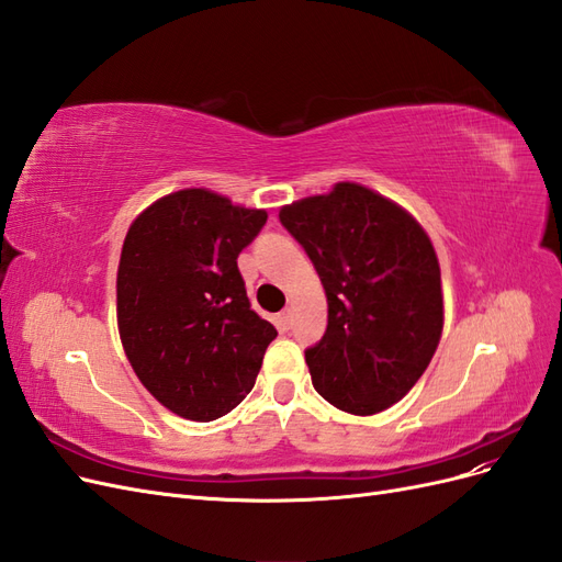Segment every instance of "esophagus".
Returning <instances> with one entry per match:
<instances>
[{
	"label": "esophagus",
	"instance_id": "esophagus-1",
	"mask_svg": "<svg viewBox=\"0 0 562 562\" xmlns=\"http://www.w3.org/2000/svg\"><path fill=\"white\" fill-rule=\"evenodd\" d=\"M291 323H293L291 310H285V312H281V314L277 316V328H279V330H288V328H291Z\"/></svg>",
	"mask_w": 562,
	"mask_h": 562
}]
</instances>
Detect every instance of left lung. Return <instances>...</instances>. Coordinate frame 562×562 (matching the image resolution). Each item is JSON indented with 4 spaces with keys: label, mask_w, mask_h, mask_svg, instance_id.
I'll return each instance as SVG.
<instances>
[{
    "label": "left lung",
    "mask_w": 562,
    "mask_h": 562,
    "mask_svg": "<svg viewBox=\"0 0 562 562\" xmlns=\"http://www.w3.org/2000/svg\"><path fill=\"white\" fill-rule=\"evenodd\" d=\"M279 220L328 297V328L304 351L314 389L351 415L386 411L422 378L443 333L431 239L398 203L356 182L283 206Z\"/></svg>",
    "instance_id": "obj_1"
}]
</instances>
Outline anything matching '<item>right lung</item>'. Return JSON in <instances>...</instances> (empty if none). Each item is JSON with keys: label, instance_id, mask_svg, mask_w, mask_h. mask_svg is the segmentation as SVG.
<instances>
[{"label": "right lung", "instance_id": "right-lung-1", "mask_svg": "<svg viewBox=\"0 0 562 562\" xmlns=\"http://www.w3.org/2000/svg\"><path fill=\"white\" fill-rule=\"evenodd\" d=\"M267 211L211 190H180L133 220L116 271L128 363L168 411L211 422L239 405L277 328L250 310L236 258Z\"/></svg>", "mask_w": 562, "mask_h": 562}]
</instances>
